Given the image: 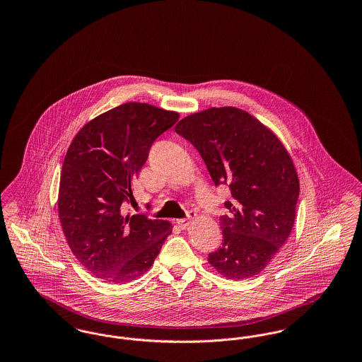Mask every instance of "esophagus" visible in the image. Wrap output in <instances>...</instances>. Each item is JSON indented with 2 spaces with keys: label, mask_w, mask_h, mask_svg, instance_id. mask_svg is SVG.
<instances>
[{
  "label": "esophagus",
  "mask_w": 362,
  "mask_h": 362,
  "mask_svg": "<svg viewBox=\"0 0 362 362\" xmlns=\"http://www.w3.org/2000/svg\"><path fill=\"white\" fill-rule=\"evenodd\" d=\"M195 218V213L194 211H189V216H187V218H182V220H176V224L179 225V228L180 229H186L189 224H191V221Z\"/></svg>",
  "instance_id": "1"
}]
</instances>
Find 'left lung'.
I'll list each match as a JSON object with an SVG mask.
<instances>
[{
    "label": "left lung",
    "mask_w": 362,
    "mask_h": 362,
    "mask_svg": "<svg viewBox=\"0 0 362 362\" xmlns=\"http://www.w3.org/2000/svg\"><path fill=\"white\" fill-rule=\"evenodd\" d=\"M175 132L199 152L214 185L232 194L220 217L221 247L209 263L229 279L257 276L294 224L300 185L291 156L273 132L236 107L189 115Z\"/></svg>",
    "instance_id": "8db88e82"
}]
</instances>
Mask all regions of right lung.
Listing matches in <instances>:
<instances>
[{
  "label": "right lung",
  "mask_w": 362,
  "mask_h": 362,
  "mask_svg": "<svg viewBox=\"0 0 362 362\" xmlns=\"http://www.w3.org/2000/svg\"><path fill=\"white\" fill-rule=\"evenodd\" d=\"M179 114L146 103H124L88 122L65 156L58 213L70 250L103 281L124 284L151 269L173 224L124 214L133 180L156 138Z\"/></svg>",
  "instance_id": "obj_1"
}]
</instances>
